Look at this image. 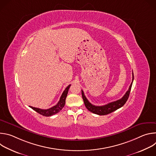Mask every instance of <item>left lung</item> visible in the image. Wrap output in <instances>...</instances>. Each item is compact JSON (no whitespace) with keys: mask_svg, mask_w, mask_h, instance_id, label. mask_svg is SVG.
<instances>
[{"mask_svg":"<svg viewBox=\"0 0 156 156\" xmlns=\"http://www.w3.org/2000/svg\"><path fill=\"white\" fill-rule=\"evenodd\" d=\"M132 74H133L132 82L128 88V90L126 92L125 94L123 96V98H122L120 99H119L116 101L110 102L104 105L96 106L93 105L91 103L89 102V101L87 99V98L84 96V92L83 91V90H81L82 98H83L84 105L87 108V110L89 111H90L91 112H93L95 114H98L99 115H107L108 114L113 112L114 111L123 106L128 99L131 89V86H132V84H133V80H134V75H133V73Z\"/></svg>","mask_w":156,"mask_h":156,"instance_id":"8db88e82","label":"left lung"}]
</instances>
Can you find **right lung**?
<instances>
[{"label":"right lung","mask_w":156,"mask_h":156,"mask_svg":"<svg viewBox=\"0 0 156 156\" xmlns=\"http://www.w3.org/2000/svg\"><path fill=\"white\" fill-rule=\"evenodd\" d=\"M70 86H71V84L69 85L65 88V90L63 92V93L60 98L59 101L55 105L53 106L52 107L49 108L48 109H41L39 108L33 107L32 106H29V107H31L34 110H35L36 112H37L38 114H39L43 116H45V117H49V116L53 115L59 112L65 105V99H66V96H67L68 91H69V90Z\"/></svg>","instance_id":"right-lung-1"}]
</instances>
